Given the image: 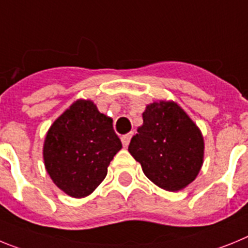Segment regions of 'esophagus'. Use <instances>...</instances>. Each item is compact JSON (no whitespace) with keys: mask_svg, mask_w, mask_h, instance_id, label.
Returning <instances> with one entry per match:
<instances>
[{"mask_svg":"<svg viewBox=\"0 0 248 248\" xmlns=\"http://www.w3.org/2000/svg\"><path fill=\"white\" fill-rule=\"evenodd\" d=\"M133 133L130 132V133H126V135H124V136L121 137V141H122V145L124 146V147H127V146L130 145V141L131 139H132Z\"/></svg>","mask_w":248,"mask_h":248,"instance_id":"obj_1","label":"esophagus"}]
</instances>
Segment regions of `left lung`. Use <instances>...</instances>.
<instances>
[{
  "mask_svg": "<svg viewBox=\"0 0 248 248\" xmlns=\"http://www.w3.org/2000/svg\"><path fill=\"white\" fill-rule=\"evenodd\" d=\"M128 151L143 173L166 191L192 182L203 162V137L199 127L175 102H154L142 113Z\"/></svg>",
  "mask_w": 248,
  "mask_h": 248,
  "instance_id": "8db88e82",
  "label": "left lung"
}]
</instances>
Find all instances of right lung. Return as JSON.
Returning <instances> with one entry per match:
<instances>
[{
	"label": "right lung",
	"mask_w": 248,
	"mask_h": 248,
	"mask_svg": "<svg viewBox=\"0 0 248 248\" xmlns=\"http://www.w3.org/2000/svg\"><path fill=\"white\" fill-rule=\"evenodd\" d=\"M121 148L111 118L91 101L78 100L49 127L45 166L56 186L81 199L105 180L109 162Z\"/></svg>",
	"instance_id": "obj_1"
}]
</instances>
